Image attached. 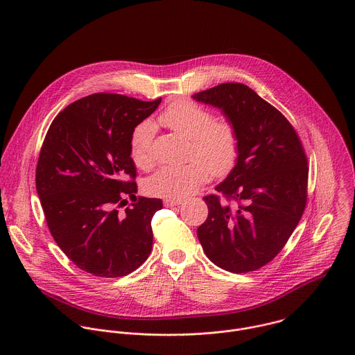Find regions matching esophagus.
Masks as SVG:
<instances>
[{
    "label": "esophagus",
    "mask_w": 355,
    "mask_h": 355,
    "mask_svg": "<svg viewBox=\"0 0 355 355\" xmlns=\"http://www.w3.org/2000/svg\"><path fill=\"white\" fill-rule=\"evenodd\" d=\"M182 204V199H174V198H166L164 199V205L167 208H171V207H177V205H181Z\"/></svg>",
    "instance_id": "1"
}]
</instances>
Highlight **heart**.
I'll list each match as a JSON object with an SVG mask.
<instances>
[{
  "label": "heart",
  "mask_w": 355,
  "mask_h": 355,
  "mask_svg": "<svg viewBox=\"0 0 355 355\" xmlns=\"http://www.w3.org/2000/svg\"><path fill=\"white\" fill-rule=\"evenodd\" d=\"M166 128L189 139V157L182 166H164L148 177L144 189L150 195L184 198L204 184L209 174H229L240 157V136L236 126L215 115L193 101L178 99L159 116ZM155 125L140 122L130 136V157L136 167L147 170L155 164Z\"/></svg>",
  "instance_id": "1"
}]
</instances>
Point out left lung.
Returning <instances> with one entry per match:
<instances>
[{
	"label": "left lung",
	"instance_id": "8db88e82",
	"mask_svg": "<svg viewBox=\"0 0 355 355\" xmlns=\"http://www.w3.org/2000/svg\"><path fill=\"white\" fill-rule=\"evenodd\" d=\"M193 99L220 108L240 136L239 162L215 188L220 195L204 196L209 214L198 239L218 267L234 274L260 270L277 257L305 212V148L291 122L245 84H219Z\"/></svg>",
	"mask_w": 355,
	"mask_h": 355
}]
</instances>
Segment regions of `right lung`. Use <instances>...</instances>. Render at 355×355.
Returning <instances> with one entry per match:
<instances>
[{
    "instance_id": "1",
    "label": "right lung",
    "mask_w": 355,
    "mask_h": 355,
    "mask_svg": "<svg viewBox=\"0 0 355 355\" xmlns=\"http://www.w3.org/2000/svg\"><path fill=\"white\" fill-rule=\"evenodd\" d=\"M160 103L91 94L64 108L44 136L36 191L47 227L64 254L95 277L133 272L153 245L151 219L163 202L136 196L130 136Z\"/></svg>"
}]
</instances>
